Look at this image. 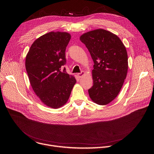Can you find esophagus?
Wrapping results in <instances>:
<instances>
[{"instance_id": "esophagus-1", "label": "esophagus", "mask_w": 154, "mask_h": 154, "mask_svg": "<svg viewBox=\"0 0 154 154\" xmlns=\"http://www.w3.org/2000/svg\"><path fill=\"white\" fill-rule=\"evenodd\" d=\"M85 74V72L84 71H82L81 72H80V73H78L77 74V75H78V76H79V78H81L83 75Z\"/></svg>"}]
</instances>
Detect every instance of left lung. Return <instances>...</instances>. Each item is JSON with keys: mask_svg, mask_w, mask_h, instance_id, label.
Segmentation results:
<instances>
[{"mask_svg": "<svg viewBox=\"0 0 154 154\" xmlns=\"http://www.w3.org/2000/svg\"><path fill=\"white\" fill-rule=\"evenodd\" d=\"M80 39L94 62L93 85L88 90L90 97L98 105H106L117 96L126 78V49L117 35L103 29L86 32Z\"/></svg>", "mask_w": 154, "mask_h": 154, "instance_id": "8db88e82", "label": "left lung"}]
</instances>
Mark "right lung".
I'll use <instances>...</instances> for the list:
<instances>
[{
    "instance_id": "add662e5",
    "label": "right lung",
    "mask_w": 154,
    "mask_h": 154,
    "mask_svg": "<svg viewBox=\"0 0 154 154\" xmlns=\"http://www.w3.org/2000/svg\"><path fill=\"white\" fill-rule=\"evenodd\" d=\"M71 39L66 32H49L36 39L26 56V68L31 87L41 101L52 108L65 105L75 77L66 73L65 50Z\"/></svg>"
}]
</instances>
